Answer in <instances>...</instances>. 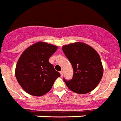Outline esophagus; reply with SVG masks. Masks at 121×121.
<instances>
[{"label": "esophagus", "mask_w": 121, "mask_h": 121, "mask_svg": "<svg viewBox=\"0 0 121 121\" xmlns=\"http://www.w3.org/2000/svg\"><path fill=\"white\" fill-rule=\"evenodd\" d=\"M60 75H61V76H63V74H64V72H63V70H61V71L60 72Z\"/></svg>", "instance_id": "obj_1"}]
</instances>
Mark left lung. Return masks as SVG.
I'll list each match as a JSON object with an SVG mask.
<instances>
[{
	"label": "left lung",
	"instance_id": "8db88e82",
	"mask_svg": "<svg viewBox=\"0 0 121 121\" xmlns=\"http://www.w3.org/2000/svg\"><path fill=\"white\" fill-rule=\"evenodd\" d=\"M62 51L73 70L70 80L64 78L69 89L78 94H85L93 90L103 74L98 53L88 44L80 42L65 45Z\"/></svg>",
	"mask_w": 121,
	"mask_h": 121
}]
</instances>
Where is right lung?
<instances>
[{
  "instance_id": "add662e5",
  "label": "right lung",
  "mask_w": 121,
  "mask_h": 121,
  "mask_svg": "<svg viewBox=\"0 0 121 121\" xmlns=\"http://www.w3.org/2000/svg\"><path fill=\"white\" fill-rule=\"evenodd\" d=\"M57 46L38 42L26 49L17 64L15 77L23 89L31 95L40 96L49 91L60 74L49 62Z\"/></svg>"
}]
</instances>
